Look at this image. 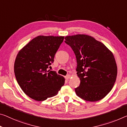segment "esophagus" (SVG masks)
I'll list each match as a JSON object with an SVG mask.
<instances>
[{"label":"esophagus","mask_w":127,"mask_h":127,"mask_svg":"<svg viewBox=\"0 0 127 127\" xmlns=\"http://www.w3.org/2000/svg\"><path fill=\"white\" fill-rule=\"evenodd\" d=\"M71 77V75H70V74H68V75H67L65 77V79H67V80H68L69 79V78Z\"/></svg>","instance_id":"esophagus-1"}]
</instances>
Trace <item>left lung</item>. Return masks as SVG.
<instances>
[{"instance_id": "left-lung-1", "label": "left lung", "mask_w": 127, "mask_h": 127, "mask_svg": "<svg viewBox=\"0 0 127 127\" xmlns=\"http://www.w3.org/2000/svg\"><path fill=\"white\" fill-rule=\"evenodd\" d=\"M77 61L76 71L80 84L77 95L86 101L102 99L115 82L117 65L113 54L106 46L91 36L77 34L65 37Z\"/></svg>"}]
</instances>
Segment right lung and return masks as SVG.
<instances>
[{"label":"right lung","instance_id":"add662e5","mask_svg":"<svg viewBox=\"0 0 127 127\" xmlns=\"http://www.w3.org/2000/svg\"><path fill=\"white\" fill-rule=\"evenodd\" d=\"M64 37L39 35L19 52L14 64L16 80L32 99L43 101L53 97L64 85L65 79L49 67Z\"/></svg>","mask_w":127,"mask_h":127}]
</instances>
